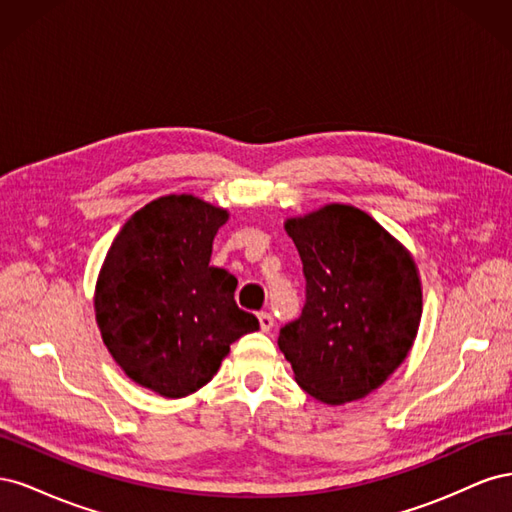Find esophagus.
<instances>
[{"label":"esophagus","mask_w":512,"mask_h":512,"mask_svg":"<svg viewBox=\"0 0 512 512\" xmlns=\"http://www.w3.org/2000/svg\"><path fill=\"white\" fill-rule=\"evenodd\" d=\"M258 322H260V329L265 331V333L273 329V316L269 312H260L258 314Z\"/></svg>","instance_id":"esophagus-1"}]
</instances>
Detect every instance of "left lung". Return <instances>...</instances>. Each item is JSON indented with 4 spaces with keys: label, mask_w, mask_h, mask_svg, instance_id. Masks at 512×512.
<instances>
[{
    "label": "left lung",
    "mask_w": 512,
    "mask_h": 512,
    "mask_svg": "<svg viewBox=\"0 0 512 512\" xmlns=\"http://www.w3.org/2000/svg\"><path fill=\"white\" fill-rule=\"evenodd\" d=\"M305 275L301 316L277 346L294 380L322 404L363 399L404 363L423 314L410 252L371 215L324 205L286 220Z\"/></svg>",
    "instance_id": "left-lung-1"
}]
</instances>
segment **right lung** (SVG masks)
<instances>
[{
  "mask_svg": "<svg viewBox=\"0 0 512 512\" xmlns=\"http://www.w3.org/2000/svg\"><path fill=\"white\" fill-rule=\"evenodd\" d=\"M228 211L192 194L151 200L123 224L96 284L104 346L136 384L168 399L205 386L230 344L258 331L235 303L237 277L211 267Z\"/></svg>",
  "mask_w": 512,
  "mask_h": 512,
  "instance_id": "1",
  "label": "right lung"
}]
</instances>
